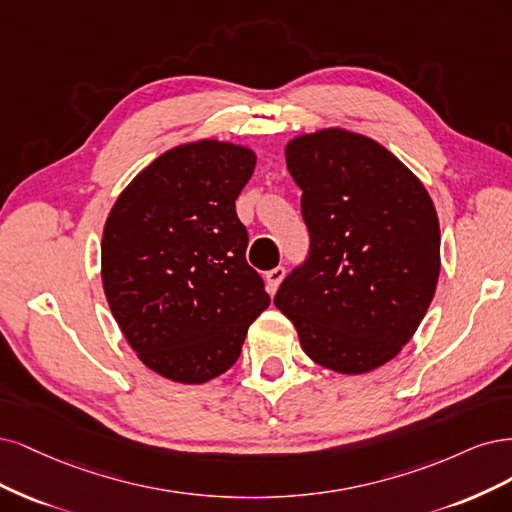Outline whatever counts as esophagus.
I'll return each mask as SVG.
<instances>
[{
  "mask_svg": "<svg viewBox=\"0 0 512 512\" xmlns=\"http://www.w3.org/2000/svg\"><path fill=\"white\" fill-rule=\"evenodd\" d=\"M283 278H285V268H274V270H270L268 274H266V280H268V287H270V291L274 293L276 289H278V285L283 283Z\"/></svg>",
  "mask_w": 512,
  "mask_h": 512,
  "instance_id": "1",
  "label": "esophagus"
}]
</instances>
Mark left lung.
<instances>
[{"label": "left lung", "instance_id": "1", "mask_svg": "<svg viewBox=\"0 0 512 512\" xmlns=\"http://www.w3.org/2000/svg\"><path fill=\"white\" fill-rule=\"evenodd\" d=\"M285 159L302 189L310 255L274 304L315 364L346 376L372 372L415 336L436 293L432 197L389 148L344 127L291 138Z\"/></svg>", "mask_w": 512, "mask_h": 512}]
</instances>
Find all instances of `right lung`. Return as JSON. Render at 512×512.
Returning <instances> with one entry per match:
<instances>
[{"label": "right lung", "instance_id": "add662e5", "mask_svg": "<svg viewBox=\"0 0 512 512\" xmlns=\"http://www.w3.org/2000/svg\"><path fill=\"white\" fill-rule=\"evenodd\" d=\"M255 166L251 146L178 144L131 178L108 212V306L136 357L168 381L204 385L227 372L270 306L236 214Z\"/></svg>", "mask_w": 512, "mask_h": 512}]
</instances>
